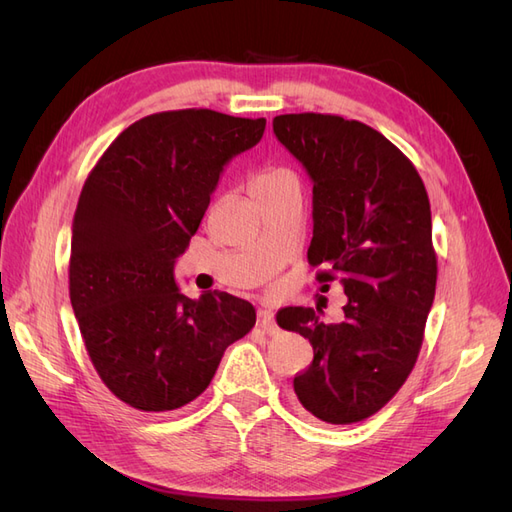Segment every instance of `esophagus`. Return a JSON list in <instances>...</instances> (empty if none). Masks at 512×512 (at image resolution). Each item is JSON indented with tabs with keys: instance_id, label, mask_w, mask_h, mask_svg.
Instances as JSON below:
<instances>
[{
	"instance_id": "34e87169",
	"label": "esophagus",
	"mask_w": 512,
	"mask_h": 512,
	"mask_svg": "<svg viewBox=\"0 0 512 512\" xmlns=\"http://www.w3.org/2000/svg\"><path fill=\"white\" fill-rule=\"evenodd\" d=\"M258 327L265 331L267 335L280 333V327L275 324V316H273L271 309H260V312H258Z\"/></svg>"
}]
</instances>
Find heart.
<instances>
[{"label": "heart", "instance_id": "heart-1", "mask_svg": "<svg viewBox=\"0 0 512 512\" xmlns=\"http://www.w3.org/2000/svg\"><path fill=\"white\" fill-rule=\"evenodd\" d=\"M282 183H297V175H294L286 166H265L262 170H258L256 177L252 179V190L273 188V185H282Z\"/></svg>", "mask_w": 512, "mask_h": 512}]
</instances>
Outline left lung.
<instances>
[{"label": "left lung", "mask_w": 512, "mask_h": 512, "mask_svg": "<svg viewBox=\"0 0 512 512\" xmlns=\"http://www.w3.org/2000/svg\"><path fill=\"white\" fill-rule=\"evenodd\" d=\"M273 132L314 181L307 262L322 290L339 282L348 297L337 324L312 307L277 312L314 348L294 393L324 423H359L395 397L423 346L438 280L429 196L414 164L361 121L294 113Z\"/></svg>", "instance_id": "1"}]
</instances>
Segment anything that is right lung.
<instances>
[{"label": "right lung", "mask_w": 512, "mask_h": 512, "mask_svg": "<svg viewBox=\"0 0 512 512\" xmlns=\"http://www.w3.org/2000/svg\"><path fill=\"white\" fill-rule=\"evenodd\" d=\"M267 119L209 108L134 121L91 168L70 243V303L91 363L117 399L143 412L190 404L256 309L228 292L190 299L175 260L190 245L224 164L254 147Z\"/></svg>", "instance_id": "1"}]
</instances>
